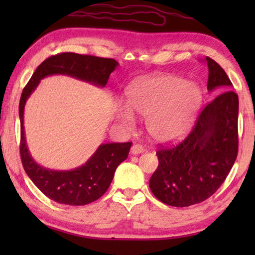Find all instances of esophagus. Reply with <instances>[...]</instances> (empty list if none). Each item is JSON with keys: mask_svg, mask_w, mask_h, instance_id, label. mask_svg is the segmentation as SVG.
Here are the masks:
<instances>
[{"mask_svg": "<svg viewBox=\"0 0 255 255\" xmlns=\"http://www.w3.org/2000/svg\"><path fill=\"white\" fill-rule=\"evenodd\" d=\"M143 152H144L143 146L139 145V144L132 145V147H131V149H130V153H131L132 155H138V154H141Z\"/></svg>", "mask_w": 255, "mask_h": 255, "instance_id": "obj_1", "label": "esophagus"}]
</instances>
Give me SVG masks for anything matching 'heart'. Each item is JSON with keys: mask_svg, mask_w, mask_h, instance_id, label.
Returning <instances> with one entry per match:
<instances>
[{"mask_svg": "<svg viewBox=\"0 0 255 255\" xmlns=\"http://www.w3.org/2000/svg\"><path fill=\"white\" fill-rule=\"evenodd\" d=\"M127 105L117 116L126 126L136 114L146 120L148 135L157 143H175L188 135L201 109L204 93L193 82L175 75L158 74L133 81L126 91Z\"/></svg>", "mask_w": 255, "mask_h": 255, "instance_id": "b5f03b06", "label": "heart"}]
</instances>
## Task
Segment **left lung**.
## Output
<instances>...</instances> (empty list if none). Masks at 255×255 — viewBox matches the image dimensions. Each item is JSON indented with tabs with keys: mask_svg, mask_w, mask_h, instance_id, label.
I'll return each mask as SVG.
<instances>
[{
	"mask_svg": "<svg viewBox=\"0 0 255 255\" xmlns=\"http://www.w3.org/2000/svg\"><path fill=\"white\" fill-rule=\"evenodd\" d=\"M209 92L217 97L207 105L195 128L182 143L157 150L158 166L149 179L154 196L164 204L188 207L217 191L233 167L239 150V97L225 71L206 57Z\"/></svg>",
	"mask_w": 255,
	"mask_h": 255,
	"instance_id": "left-lung-1",
	"label": "left lung"
}]
</instances>
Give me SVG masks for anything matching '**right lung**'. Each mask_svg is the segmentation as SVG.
<instances>
[{"mask_svg": "<svg viewBox=\"0 0 255 255\" xmlns=\"http://www.w3.org/2000/svg\"><path fill=\"white\" fill-rule=\"evenodd\" d=\"M118 62L111 58L62 53L44 60L24 86L19 105L21 123V161L25 173L40 191L58 204L83 206L96 201L109 188L115 171L128 157L132 143L101 144L83 165L70 171L50 170L34 161L25 140L23 114L25 102L40 80L50 75H67L105 88Z\"/></svg>", "mask_w": 255, "mask_h": 255, "instance_id": "obj_1", "label": "right lung"}]
</instances>
